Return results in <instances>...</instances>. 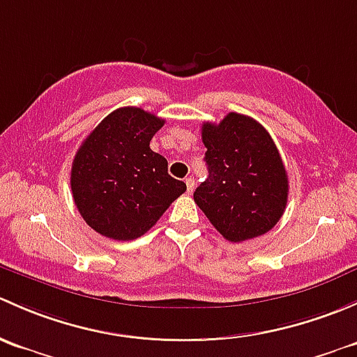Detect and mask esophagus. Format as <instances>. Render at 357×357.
<instances>
[{
    "label": "esophagus",
    "instance_id": "obj_1",
    "mask_svg": "<svg viewBox=\"0 0 357 357\" xmlns=\"http://www.w3.org/2000/svg\"><path fill=\"white\" fill-rule=\"evenodd\" d=\"M185 185H187V192H192L194 187H196V183H194V178L192 177H187L185 178Z\"/></svg>",
    "mask_w": 357,
    "mask_h": 357
}]
</instances>
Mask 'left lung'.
Here are the masks:
<instances>
[{
	"label": "left lung",
	"instance_id": "8db88e82",
	"mask_svg": "<svg viewBox=\"0 0 357 357\" xmlns=\"http://www.w3.org/2000/svg\"><path fill=\"white\" fill-rule=\"evenodd\" d=\"M208 178L194 192L206 218L227 241L259 237L287 204L289 178L273 139L251 116L229 113L203 123Z\"/></svg>",
	"mask_w": 357,
	"mask_h": 357
}]
</instances>
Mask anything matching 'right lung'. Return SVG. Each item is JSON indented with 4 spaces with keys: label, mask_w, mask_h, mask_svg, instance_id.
I'll list each match as a JSON object with an SVG mask.
<instances>
[{
    "label": "right lung",
    "mask_w": 357,
    "mask_h": 357,
    "mask_svg": "<svg viewBox=\"0 0 357 357\" xmlns=\"http://www.w3.org/2000/svg\"><path fill=\"white\" fill-rule=\"evenodd\" d=\"M163 123L125 106L102 119L77 151L70 174L73 201L98 234L134 241L185 192V183L168 175V161L149 148Z\"/></svg>",
    "instance_id": "obj_1"
}]
</instances>
